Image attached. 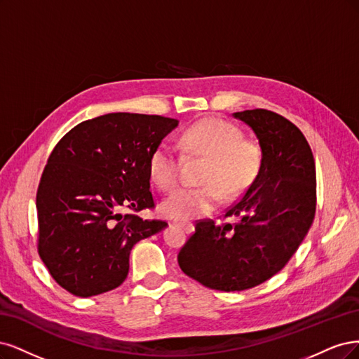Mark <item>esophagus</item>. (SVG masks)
I'll list each match as a JSON object with an SVG mask.
<instances>
[{
    "label": "esophagus",
    "mask_w": 359,
    "mask_h": 359,
    "mask_svg": "<svg viewBox=\"0 0 359 359\" xmlns=\"http://www.w3.org/2000/svg\"><path fill=\"white\" fill-rule=\"evenodd\" d=\"M176 225H179V226H182L184 231H187V233H191V231L194 229V226H192V224H189V222H177Z\"/></svg>",
    "instance_id": "34e87169"
}]
</instances>
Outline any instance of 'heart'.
I'll list each match as a JSON object with an SVG mask.
<instances>
[{
    "label": "heart",
    "instance_id": "1",
    "mask_svg": "<svg viewBox=\"0 0 359 359\" xmlns=\"http://www.w3.org/2000/svg\"><path fill=\"white\" fill-rule=\"evenodd\" d=\"M179 147L187 155L205 156L200 187L179 188L161 203L165 217L188 221L210 213L221 198L245 192L258 177L262 149L255 140L228 121L205 118L189 125L179 135ZM182 161L170 144H158L149 156V175L159 189H172L179 182Z\"/></svg>",
    "mask_w": 359,
    "mask_h": 359
}]
</instances>
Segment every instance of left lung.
<instances>
[{
    "label": "left lung",
    "mask_w": 359,
    "mask_h": 359,
    "mask_svg": "<svg viewBox=\"0 0 359 359\" xmlns=\"http://www.w3.org/2000/svg\"><path fill=\"white\" fill-rule=\"evenodd\" d=\"M249 125L262 149V167L245 195L216 225L205 219L180 249L184 274L201 285L233 292L261 285L292 258L316 212L315 158L303 133L265 109L234 113Z\"/></svg>",
    "instance_id": "obj_1"
}]
</instances>
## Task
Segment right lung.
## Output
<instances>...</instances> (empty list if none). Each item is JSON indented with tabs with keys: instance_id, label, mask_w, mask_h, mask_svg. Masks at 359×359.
Returning <instances> with one entry per match:
<instances>
[{
	"instance_id": "add662e5",
	"label": "right lung",
	"mask_w": 359,
	"mask_h": 359,
	"mask_svg": "<svg viewBox=\"0 0 359 359\" xmlns=\"http://www.w3.org/2000/svg\"><path fill=\"white\" fill-rule=\"evenodd\" d=\"M179 121L109 113L68 131L48 159L37 191L39 253L55 282L76 297L123 283L137 241L164 221L130 209H154L149 156Z\"/></svg>"
}]
</instances>
